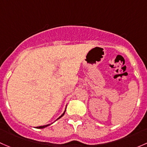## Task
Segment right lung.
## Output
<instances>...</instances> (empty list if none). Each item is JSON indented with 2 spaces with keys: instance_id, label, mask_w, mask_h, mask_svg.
<instances>
[{
  "instance_id": "1",
  "label": "right lung",
  "mask_w": 147,
  "mask_h": 147,
  "mask_svg": "<svg viewBox=\"0 0 147 147\" xmlns=\"http://www.w3.org/2000/svg\"><path fill=\"white\" fill-rule=\"evenodd\" d=\"M65 112H66V109H65V110H64V112H63V114L61 115L60 116V117H59V118H57V119H59V118H61V117H62V116L63 115L65 114ZM49 125H50V124H49V125H43V126L37 127V129H43V128H45V127H48V126H49Z\"/></svg>"
}]
</instances>
